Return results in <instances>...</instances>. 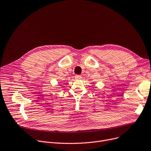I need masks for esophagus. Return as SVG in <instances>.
I'll use <instances>...</instances> for the list:
<instances>
[{
	"label": "esophagus",
	"mask_w": 151,
	"mask_h": 151,
	"mask_svg": "<svg viewBox=\"0 0 151 151\" xmlns=\"http://www.w3.org/2000/svg\"><path fill=\"white\" fill-rule=\"evenodd\" d=\"M75 78H76V79H77V80H80L82 77V76H80V75H76V77H75Z\"/></svg>",
	"instance_id": "1"
}]
</instances>
